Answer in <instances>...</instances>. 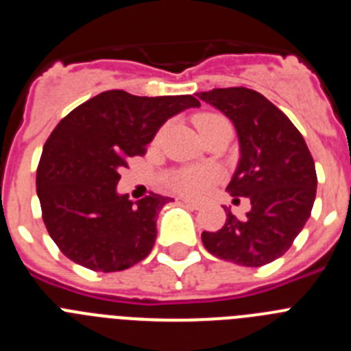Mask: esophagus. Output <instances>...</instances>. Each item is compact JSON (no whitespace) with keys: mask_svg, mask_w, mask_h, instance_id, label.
I'll list each match as a JSON object with an SVG mask.
<instances>
[{"mask_svg":"<svg viewBox=\"0 0 351 351\" xmlns=\"http://www.w3.org/2000/svg\"><path fill=\"white\" fill-rule=\"evenodd\" d=\"M182 204H186L188 207H191V209H202V204L197 202V200H190V198H181Z\"/></svg>","mask_w":351,"mask_h":351,"instance_id":"obj_1","label":"esophagus"}]
</instances>
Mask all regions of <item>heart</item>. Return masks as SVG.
Masks as SVG:
<instances>
[{"label":"heart","mask_w":351,"mask_h":351,"mask_svg":"<svg viewBox=\"0 0 351 351\" xmlns=\"http://www.w3.org/2000/svg\"><path fill=\"white\" fill-rule=\"evenodd\" d=\"M223 119L225 117L218 114H200L195 117V123L202 133L207 126ZM218 179L219 172L214 167H182V169H173L167 173L165 184L169 190L184 195V197H204L209 193Z\"/></svg>","instance_id":"obj_1"}]
</instances>
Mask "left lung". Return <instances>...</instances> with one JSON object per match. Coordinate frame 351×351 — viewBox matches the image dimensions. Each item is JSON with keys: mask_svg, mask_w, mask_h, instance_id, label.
<instances>
[{"mask_svg": "<svg viewBox=\"0 0 351 351\" xmlns=\"http://www.w3.org/2000/svg\"><path fill=\"white\" fill-rule=\"evenodd\" d=\"M197 96L234 123L241 160L226 191L251 200L244 219L225 207V225L204 232L202 243L210 255L226 262L262 267L290 250L311 216L315 161L293 123L260 93L221 88Z\"/></svg>", "mask_w": 351, "mask_h": 351, "instance_id": "left-lung-1", "label": "left lung"}]
</instances>
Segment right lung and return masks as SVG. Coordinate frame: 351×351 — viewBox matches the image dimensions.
Here are the masks:
<instances>
[{"instance_id":"right-lung-1","label":"right lung","mask_w":351,"mask_h":351,"mask_svg":"<svg viewBox=\"0 0 351 351\" xmlns=\"http://www.w3.org/2000/svg\"><path fill=\"white\" fill-rule=\"evenodd\" d=\"M200 107L191 95L135 96L104 91L73 108L43 145L36 193L49 235L61 253L96 272L132 267L151 253L156 216L169 197L133 204L119 195V170L142 156L167 119Z\"/></svg>"}]
</instances>
